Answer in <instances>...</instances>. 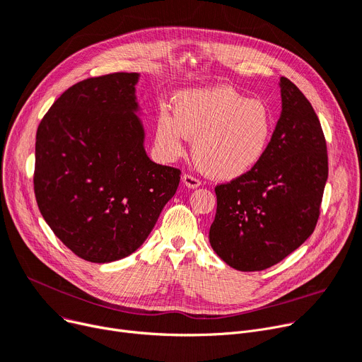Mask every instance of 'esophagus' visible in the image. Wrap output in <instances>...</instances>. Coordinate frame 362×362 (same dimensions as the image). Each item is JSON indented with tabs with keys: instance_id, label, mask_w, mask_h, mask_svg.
I'll list each match as a JSON object with an SVG mask.
<instances>
[{
	"instance_id": "34e87169",
	"label": "esophagus",
	"mask_w": 362,
	"mask_h": 362,
	"mask_svg": "<svg viewBox=\"0 0 362 362\" xmlns=\"http://www.w3.org/2000/svg\"><path fill=\"white\" fill-rule=\"evenodd\" d=\"M182 183H183L186 187H189V189H197V187L201 186V182H199L197 177L191 176V175H183V176H182Z\"/></svg>"
}]
</instances>
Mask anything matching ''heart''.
I'll return each instance as SVG.
<instances>
[{
	"instance_id": "b5f03b06",
	"label": "heart",
	"mask_w": 362,
	"mask_h": 362,
	"mask_svg": "<svg viewBox=\"0 0 362 362\" xmlns=\"http://www.w3.org/2000/svg\"><path fill=\"white\" fill-rule=\"evenodd\" d=\"M273 130V116L259 100L216 85L179 92L175 114L161 107L156 117L154 144L164 160L183 156L194 139V160L206 176L233 180L261 161Z\"/></svg>"
}]
</instances>
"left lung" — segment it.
Returning a JSON list of instances; mask_svg holds the SVG:
<instances>
[{"instance_id": "8db88e82", "label": "left lung", "mask_w": 362, "mask_h": 362, "mask_svg": "<svg viewBox=\"0 0 362 362\" xmlns=\"http://www.w3.org/2000/svg\"><path fill=\"white\" fill-rule=\"evenodd\" d=\"M281 112L261 161L216 187L214 252L239 272H261L292 254L315 229L329 176L327 148L310 101L280 78Z\"/></svg>"}]
</instances>
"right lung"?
I'll return each mask as SVG.
<instances>
[{"label":"right lung","mask_w":362,"mask_h":362,"mask_svg":"<svg viewBox=\"0 0 362 362\" xmlns=\"http://www.w3.org/2000/svg\"><path fill=\"white\" fill-rule=\"evenodd\" d=\"M139 78L111 73L73 85L36 132L37 206L54 235L90 262L135 252L180 182V170L145 151Z\"/></svg>","instance_id":"obj_1"}]
</instances>
